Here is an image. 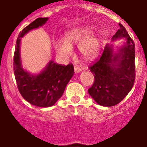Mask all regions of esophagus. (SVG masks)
<instances>
[{
    "instance_id": "obj_1",
    "label": "esophagus",
    "mask_w": 147,
    "mask_h": 147,
    "mask_svg": "<svg viewBox=\"0 0 147 147\" xmlns=\"http://www.w3.org/2000/svg\"><path fill=\"white\" fill-rule=\"evenodd\" d=\"M74 69H75V72H76V73H79V72H81V71H82V69L78 66L74 67Z\"/></svg>"
}]
</instances>
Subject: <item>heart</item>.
<instances>
[{
  "mask_svg": "<svg viewBox=\"0 0 147 147\" xmlns=\"http://www.w3.org/2000/svg\"><path fill=\"white\" fill-rule=\"evenodd\" d=\"M92 27L85 26L72 29L65 35V41L55 40L54 48L58 55L67 58L72 54V47L78 45V52L85 59L92 60L98 55L100 50V42L96 36H89Z\"/></svg>",
  "mask_w": 147,
  "mask_h": 147,
  "instance_id": "b5f03b06",
  "label": "heart"
}]
</instances>
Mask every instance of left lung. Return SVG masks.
Listing matches in <instances>:
<instances>
[{"label": "left lung", "mask_w": 147, "mask_h": 147, "mask_svg": "<svg viewBox=\"0 0 147 147\" xmlns=\"http://www.w3.org/2000/svg\"><path fill=\"white\" fill-rule=\"evenodd\" d=\"M111 38V41L124 38L125 42L114 49L112 43L106 45L102 55L90 71L94 76L88 94L99 105L111 107L117 105L132 89L135 80V46L123 25Z\"/></svg>", "instance_id": "1"}]
</instances>
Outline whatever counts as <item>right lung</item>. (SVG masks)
<instances>
[{"label":"right lung","instance_id":"obj_1","mask_svg":"<svg viewBox=\"0 0 147 147\" xmlns=\"http://www.w3.org/2000/svg\"><path fill=\"white\" fill-rule=\"evenodd\" d=\"M49 18L36 19L20 33L13 56V70L17 87L23 98L30 104L40 107H51L64 93L67 84L73 76L72 64H56L50 60L38 74H31L23 68L20 59V42L30 31L43 26Z\"/></svg>","mask_w":147,"mask_h":147}]
</instances>
